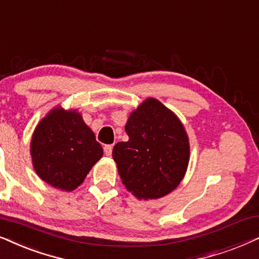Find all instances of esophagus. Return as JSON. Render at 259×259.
I'll list each match as a JSON object with an SVG mask.
<instances>
[{
    "label": "esophagus",
    "mask_w": 259,
    "mask_h": 259,
    "mask_svg": "<svg viewBox=\"0 0 259 259\" xmlns=\"http://www.w3.org/2000/svg\"><path fill=\"white\" fill-rule=\"evenodd\" d=\"M112 148L113 147L111 146V144H106V146H104V153H105L106 156H111Z\"/></svg>",
    "instance_id": "obj_1"
}]
</instances>
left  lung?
Wrapping results in <instances>:
<instances>
[{
  "mask_svg": "<svg viewBox=\"0 0 259 259\" xmlns=\"http://www.w3.org/2000/svg\"><path fill=\"white\" fill-rule=\"evenodd\" d=\"M125 132L129 141L117 143L112 157L127 191L143 200L174 191L189 161L188 137L178 117L149 98L130 115Z\"/></svg>",
  "mask_w": 259,
  "mask_h": 259,
  "instance_id": "obj_1",
  "label": "left lung"
}]
</instances>
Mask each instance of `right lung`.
<instances>
[{"label":"right lung","mask_w":259,"mask_h":259,"mask_svg":"<svg viewBox=\"0 0 259 259\" xmlns=\"http://www.w3.org/2000/svg\"><path fill=\"white\" fill-rule=\"evenodd\" d=\"M30 155L34 169L45 182L70 192L101 160L103 148L78 112L54 109L37 124Z\"/></svg>","instance_id":"right-lung-1"}]
</instances>
